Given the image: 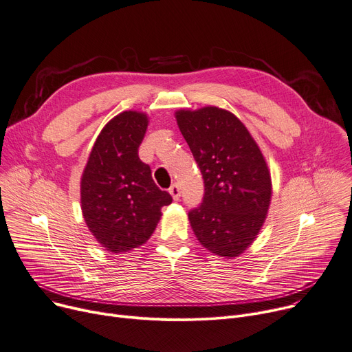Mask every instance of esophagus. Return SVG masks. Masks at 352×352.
<instances>
[{"label": "esophagus", "instance_id": "1", "mask_svg": "<svg viewBox=\"0 0 352 352\" xmlns=\"http://www.w3.org/2000/svg\"><path fill=\"white\" fill-rule=\"evenodd\" d=\"M168 192L171 194V197L175 199V201H178L179 199V197H181V190H179V186H178V184H173L171 186H170V190H168Z\"/></svg>", "mask_w": 352, "mask_h": 352}]
</instances>
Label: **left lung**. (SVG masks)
Segmentation results:
<instances>
[{"label": "left lung", "mask_w": 352, "mask_h": 352, "mask_svg": "<svg viewBox=\"0 0 352 352\" xmlns=\"http://www.w3.org/2000/svg\"><path fill=\"white\" fill-rule=\"evenodd\" d=\"M175 117L205 184L201 205L188 212L195 236L218 256H239L259 233L270 205L263 154L228 110H178Z\"/></svg>", "instance_id": "8db88e82"}]
</instances>
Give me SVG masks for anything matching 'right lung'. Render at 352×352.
I'll list each match as a JSON object with an SVG mask.
<instances>
[{"label":"right lung","mask_w":352,"mask_h":352,"mask_svg":"<svg viewBox=\"0 0 352 352\" xmlns=\"http://www.w3.org/2000/svg\"><path fill=\"white\" fill-rule=\"evenodd\" d=\"M147 124L144 113L117 114L100 131L82 175L85 222L113 253L146 243L160 221L161 208L173 201L155 185L148 164L138 157Z\"/></svg>","instance_id":"obj_1"}]
</instances>
